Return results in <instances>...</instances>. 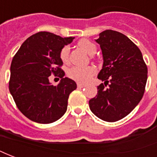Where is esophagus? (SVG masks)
I'll return each mask as SVG.
<instances>
[{
    "label": "esophagus",
    "instance_id": "obj_1",
    "mask_svg": "<svg viewBox=\"0 0 157 157\" xmlns=\"http://www.w3.org/2000/svg\"><path fill=\"white\" fill-rule=\"evenodd\" d=\"M77 86H78V88H83L85 87V85H84V84H83V83H78Z\"/></svg>",
    "mask_w": 157,
    "mask_h": 157
}]
</instances>
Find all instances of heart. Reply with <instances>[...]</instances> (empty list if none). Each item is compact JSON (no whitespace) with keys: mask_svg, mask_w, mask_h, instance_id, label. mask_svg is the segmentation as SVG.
<instances>
[{"mask_svg":"<svg viewBox=\"0 0 157 157\" xmlns=\"http://www.w3.org/2000/svg\"><path fill=\"white\" fill-rule=\"evenodd\" d=\"M78 45L79 48L83 49L84 51L87 52L88 55H94L97 51V47L94 43L88 40L87 39H83L78 41ZM69 45H64L60 49L59 52V59L63 63H67L69 61ZM96 73V69L93 66H88V67H77L74 66L71 67L68 70L67 74L70 78L75 80L79 83H87L88 80L91 78L92 76H94Z\"/></svg>","mask_w":157,"mask_h":157,"instance_id":"obj_1","label":"heart"}]
</instances>
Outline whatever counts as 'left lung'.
Instances as JSON below:
<instances>
[{"mask_svg": "<svg viewBox=\"0 0 157 157\" xmlns=\"http://www.w3.org/2000/svg\"><path fill=\"white\" fill-rule=\"evenodd\" d=\"M103 57L98 78V95L89 100L92 113L105 122H114L128 116L143 97L147 67L141 50L122 33L107 29L96 40Z\"/></svg>", "mask_w": 157, "mask_h": 157, "instance_id": "obj_1", "label": "left lung"}]
</instances>
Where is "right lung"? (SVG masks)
Masks as SVG:
<instances>
[{"instance_id":"add662e5","label":"right lung","mask_w":157,"mask_h":157,"mask_svg":"<svg viewBox=\"0 0 157 157\" xmlns=\"http://www.w3.org/2000/svg\"><path fill=\"white\" fill-rule=\"evenodd\" d=\"M73 40L41 31L27 39L13 57L9 90L19 110L29 120L47 124L65 113L69 94L77 84L63 77L59 52ZM51 74L61 78L57 86L49 83Z\"/></svg>"}]
</instances>
